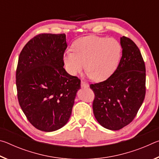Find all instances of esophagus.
<instances>
[{
    "label": "esophagus",
    "instance_id": "34e87169",
    "mask_svg": "<svg viewBox=\"0 0 159 159\" xmlns=\"http://www.w3.org/2000/svg\"><path fill=\"white\" fill-rule=\"evenodd\" d=\"M81 87L88 88V87H89V85H88V83H85V81H83V80H81Z\"/></svg>",
    "mask_w": 159,
    "mask_h": 159
}]
</instances>
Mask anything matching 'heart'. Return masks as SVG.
<instances>
[{
    "instance_id": "b5f03b06",
    "label": "heart",
    "mask_w": 159,
    "mask_h": 159,
    "mask_svg": "<svg viewBox=\"0 0 159 159\" xmlns=\"http://www.w3.org/2000/svg\"><path fill=\"white\" fill-rule=\"evenodd\" d=\"M64 55L67 72L76 76L85 69L95 81L107 80L116 71L121 57V45L113 38L89 36L78 39Z\"/></svg>"
}]
</instances>
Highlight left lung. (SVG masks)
Here are the masks:
<instances>
[{
    "label": "left lung",
    "instance_id": "obj_1",
    "mask_svg": "<svg viewBox=\"0 0 159 159\" xmlns=\"http://www.w3.org/2000/svg\"><path fill=\"white\" fill-rule=\"evenodd\" d=\"M122 57L111 76L90 84L95 94L93 113L104 128L118 130L133 121L146 94V69L138 47L126 36L120 38Z\"/></svg>",
    "mask_w": 159,
    "mask_h": 159
}]
</instances>
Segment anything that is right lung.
I'll return each instance as SVG.
<instances>
[{
    "label": "right lung",
    "instance_id": "1",
    "mask_svg": "<svg viewBox=\"0 0 159 159\" xmlns=\"http://www.w3.org/2000/svg\"><path fill=\"white\" fill-rule=\"evenodd\" d=\"M66 48L64 34H40L19 56L18 101L29 121L40 130L55 131L66 124L80 88V80L63 67Z\"/></svg>",
    "mask_w": 159,
    "mask_h": 159
}]
</instances>
